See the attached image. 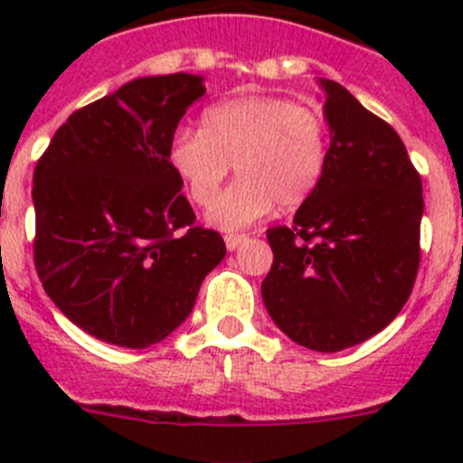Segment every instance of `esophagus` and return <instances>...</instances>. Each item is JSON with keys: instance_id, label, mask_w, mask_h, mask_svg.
Listing matches in <instances>:
<instances>
[{"instance_id": "esophagus-1", "label": "esophagus", "mask_w": 463, "mask_h": 463, "mask_svg": "<svg viewBox=\"0 0 463 463\" xmlns=\"http://www.w3.org/2000/svg\"><path fill=\"white\" fill-rule=\"evenodd\" d=\"M245 239H248V236H245V234H227V236H224V245H227L229 252H234L236 248H239V245L243 243Z\"/></svg>"}]
</instances>
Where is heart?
<instances>
[{
	"label": "heart",
	"mask_w": 463,
	"mask_h": 463,
	"mask_svg": "<svg viewBox=\"0 0 463 463\" xmlns=\"http://www.w3.org/2000/svg\"><path fill=\"white\" fill-rule=\"evenodd\" d=\"M169 165L196 206H208L235 166L240 181L213 204L208 222L236 232L276 208H298L320 185L329 127L320 110L282 97H239L202 116V132L181 129Z\"/></svg>",
	"instance_id": "b5f03b06"
}]
</instances>
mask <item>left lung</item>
<instances>
[{"instance_id":"1","label":"left lung","mask_w":463,"mask_h":463,"mask_svg":"<svg viewBox=\"0 0 463 463\" xmlns=\"http://www.w3.org/2000/svg\"><path fill=\"white\" fill-rule=\"evenodd\" d=\"M320 85L326 169L294 222L267 232L273 264L261 298L294 343L338 353L383 331L411 297L424 199L399 134L341 83Z\"/></svg>"}]
</instances>
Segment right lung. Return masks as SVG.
<instances>
[{
    "instance_id": "add662e5",
    "label": "right lung",
    "mask_w": 463,
    "mask_h": 463,
    "mask_svg": "<svg viewBox=\"0 0 463 463\" xmlns=\"http://www.w3.org/2000/svg\"><path fill=\"white\" fill-rule=\"evenodd\" d=\"M202 76L129 80L73 110L34 169V267L52 304L90 336L120 347L165 341L227 255L169 165Z\"/></svg>"
}]
</instances>
